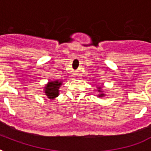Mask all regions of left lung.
I'll use <instances>...</instances> for the list:
<instances>
[{"instance_id": "8db88e82", "label": "left lung", "mask_w": 151, "mask_h": 151, "mask_svg": "<svg viewBox=\"0 0 151 151\" xmlns=\"http://www.w3.org/2000/svg\"><path fill=\"white\" fill-rule=\"evenodd\" d=\"M103 86H98V87H97V88H96L97 92H99V94L97 96H99V98H102V97L105 96L104 92H103V89H102V88H103Z\"/></svg>"}]
</instances>
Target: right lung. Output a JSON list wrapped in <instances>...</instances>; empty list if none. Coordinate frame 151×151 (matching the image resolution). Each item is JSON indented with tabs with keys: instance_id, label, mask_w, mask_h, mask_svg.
Here are the masks:
<instances>
[{
	"instance_id": "1",
	"label": "right lung",
	"mask_w": 151,
	"mask_h": 151,
	"mask_svg": "<svg viewBox=\"0 0 151 151\" xmlns=\"http://www.w3.org/2000/svg\"><path fill=\"white\" fill-rule=\"evenodd\" d=\"M63 84L61 81L55 80L48 81L44 88V93L48 99H55L59 95V88Z\"/></svg>"
}]
</instances>
